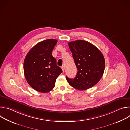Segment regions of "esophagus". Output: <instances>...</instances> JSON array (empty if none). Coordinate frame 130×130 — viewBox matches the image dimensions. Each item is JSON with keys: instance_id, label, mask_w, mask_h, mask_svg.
I'll return each instance as SVG.
<instances>
[{"instance_id": "34e87169", "label": "esophagus", "mask_w": 130, "mask_h": 130, "mask_svg": "<svg viewBox=\"0 0 130 130\" xmlns=\"http://www.w3.org/2000/svg\"><path fill=\"white\" fill-rule=\"evenodd\" d=\"M61 68H62V70H63V72H64V69H64V66H62Z\"/></svg>"}]
</instances>
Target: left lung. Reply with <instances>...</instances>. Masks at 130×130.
Returning a JSON list of instances; mask_svg holds the SVG:
<instances>
[{"label":"left lung","mask_w":130,"mask_h":130,"mask_svg":"<svg viewBox=\"0 0 130 130\" xmlns=\"http://www.w3.org/2000/svg\"><path fill=\"white\" fill-rule=\"evenodd\" d=\"M68 46L78 69L74 79L66 77L69 84L81 90L94 86L100 81L104 71L102 53L95 46L83 40L70 42Z\"/></svg>","instance_id":"left-lung-1"}]
</instances>
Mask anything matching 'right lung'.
Here are the masks:
<instances>
[{"label":"right lung","mask_w":130,"mask_h":130,"mask_svg":"<svg viewBox=\"0 0 130 130\" xmlns=\"http://www.w3.org/2000/svg\"><path fill=\"white\" fill-rule=\"evenodd\" d=\"M57 42V40L48 39L38 43L28 52L24 60V75L27 82L34 89L43 93L54 88L57 78L62 72L52 55Z\"/></svg>","instance_id":"obj_1"}]
</instances>
